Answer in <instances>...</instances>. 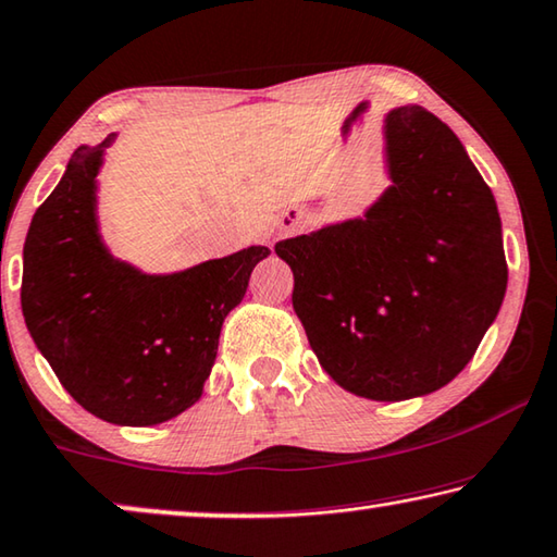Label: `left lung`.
Returning <instances> with one entry per match:
<instances>
[{
  "instance_id": "8db88e82",
  "label": "left lung",
  "mask_w": 557,
  "mask_h": 557,
  "mask_svg": "<svg viewBox=\"0 0 557 557\" xmlns=\"http://www.w3.org/2000/svg\"><path fill=\"white\" fill-rule=\"evenodd\" d=\"M392 185L361 219L276 244L319 364L346 392L399 401L462 372L507 288L493 190L419 104L384 117Z\"/></svg>"
}]
</instances>
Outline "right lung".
<instances>
[{
  "mask_svg": "<svg viewBox=\"0 0 557 557\" xmlns=\"http://www.w3.org/2000/svg\"><path fill=\"white\" fill-rule=\"evenodd\" d=\"M115 143L72 152L24 240L22 313L70 397L110 424L148 426L196 405L211 374L223 319L246 296L248 246L175 273L115 259L98 225V173Z\"/></svg>",
  "mask_w": 557,
  "mask_h": 557,
  "instance_id": "right-lung-1",
  "label": "right lung"
}]
</instances>
